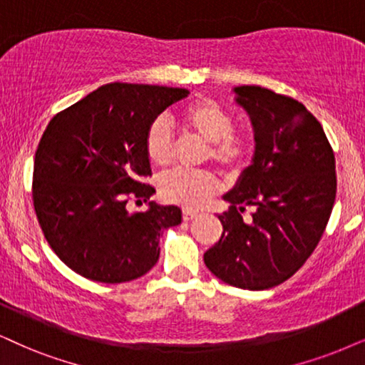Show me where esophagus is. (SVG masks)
<instances>
[{"mask_svg":"<svg viewBox=\"0 0 365 365\" xmlns=\"http://www.w3.org/2000/svg\"><path fill=\"white\" fill-rule=\"evenodd\" d=\"M198 215L197 210H192V209H183V220H192L195 219Z\"/></svg>","mask_w":365,"mask_h":365,"instance_id":"obj_1","label":"esophagus"}]
</instances>
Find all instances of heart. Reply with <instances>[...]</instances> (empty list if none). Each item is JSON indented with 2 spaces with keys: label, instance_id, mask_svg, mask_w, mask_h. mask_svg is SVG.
<instances>
[{
  "label": "heart",
  "instance_id": "b5f03b06",
  "mask_svg": "<svg viewBox=\"0 0 365 365\" xmlns=\"http://www.w3.org/2000/svg\"><path fill=\"white\" fill-rule=\"evenodd\" d=\"M183 126L209 143V156L227 168H239L251 153V138L234 131V116L215 101L195 99L180 110ZM146 156L156 167H168L173 160V131L165 118H156L146 129ZM219 190V180L205 170H175L160 182V193L172 204L197 209Z\"/></svg>",
  "mask_w": 365,
  "mask_h": 365
}]
</instances>
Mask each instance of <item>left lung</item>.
<instances>
[{
  "label": "left lung",
  "mask_w": 365,
  "mask_h": 365,
  "mask_svg": "<svg viewBox=\"0 0 365 365\" xmlns=\"http://www.w3.org/2000/svg\"><path fill=\"white\" fill-rule=\"evenodd\" d=\"M255 133V155L224 195V232L205 266L236 288L267 289L297 273L317 247L334 209L335 156L324 128L298 101L259 86L232 89ZM257 210L246 223L240 212Z\"/></svg>",
  "instance_id": "obj_1"
}]
</instances>
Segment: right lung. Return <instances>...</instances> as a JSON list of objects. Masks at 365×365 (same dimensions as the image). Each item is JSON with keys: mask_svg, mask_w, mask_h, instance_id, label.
<instances>
[{"mask_svg": "<svg viewBox=\"0 0 365 365\" xmlns=\"http://www.w3.org/2000/svg\"><path fill=\"white\" fill-rule=\"evenodd\" d=\"M190 94L180 87L114 82L52 118L34 165V205L50 247L77 274L124 283L146 274L160 257V236L182 222L177 205L149 202L127 210L131 196L155 188L145 136L153 119Z\"/></svg>", "mask_w": 365, "mask_h": 365, "instance_id": "obj_1", "label": "right lung"}]
</instances>
